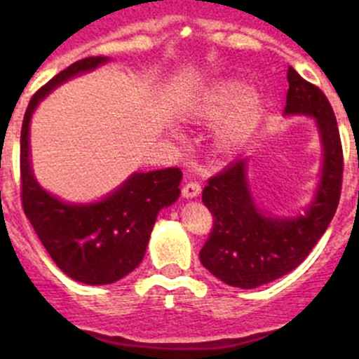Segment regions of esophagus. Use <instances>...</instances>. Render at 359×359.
Here are the masks:
<instances>
[{"label":"esophagus","mask_w":359,"mask_h":359,"mask_svg":"<svg viewBox=\"0 0 359 359\" xmlns=\"http://www.w3.org/2000/svg\"><path fill=\"white\" fill-rule=\"evenodd\" d=\"M201 193V186L198 182H186V186L182 187V196L184 198H196Z\"/></svg>","instance_id":"1"}]
</instances>
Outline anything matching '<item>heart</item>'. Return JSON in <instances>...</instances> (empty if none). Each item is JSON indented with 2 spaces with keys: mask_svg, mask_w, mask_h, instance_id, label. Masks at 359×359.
Listing matches in <instances>:
<instances>
[{
  "mask_svg": "<svg viewBox=\"0 0 359 359\" xmlns=\"http://www.w3.org/2000/svg\"><path fill=\"white\" fill-rule=\"evenodd\" d=\"M245 93V86L240 85V83H233V85H224L220 86L217 92H213L210 95V102L213 106H231V104L238 102V100L243 97ZM255 107V100L250 99L247 109H253Z\"/></svg>",
  "mask_w": 359,
  "mask_h": 359,
  "instance_id": "b5f03b06",
  "label": "heart"
}]
</instances>
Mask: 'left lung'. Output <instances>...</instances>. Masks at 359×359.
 Listing matches in <instances>:
<instances>
[{
  "label": "left lung",
  "instance_id": "left-lung-1",
  "mask_svg": "<svg viewBox=\"0 0 359 359\" xmlns=\"http://www.w3.org/2000/svg\"><path fill=\"white\" fill-rule=\"evenodd\" d=\"M285 114L314 116L323 142V179L306 215L273 219L260 213L247 182V161L236 159L210 177L203 203L213 226L200 250L203 266L224 283L255 288L295 269L334 219L344 172L339 126L327 95L288 67Z\"/></svg>",
  "mask_w": 359,
  "mask_h": 359
}]
</instances>
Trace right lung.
<instances>
[{"mask_svg":"<svg viewBox=\"0 0 359 359\" xmlns=\"http://www.w3.org/2000/svg\"><path fill=\"white\" fill-rule=\"evenodd\" d=\"M106 57H86L53 76L29 100L20 132V200L39 241L60 271L86 285H109L132 273L146 253L158 212L179 198L177 166L133 173L116 193L93 205H67L43 191L29 165V121L57 85L95 69Z\"/></svg>","mask_w":359,"mask_h":359,"instance_id":"add662e5","label":"right lung"}]
</instances>
